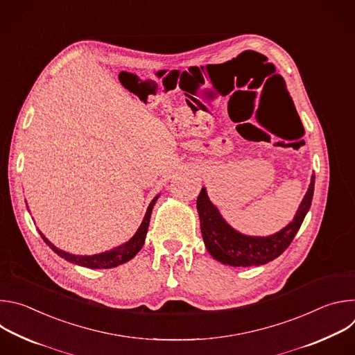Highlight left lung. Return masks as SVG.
Masks as SVG:
<instances>
[{
	"label": "left lung",
	"instance_id": "obj_1",
	"mask_svg": "<svg viewBox=\"0 0 355 355\" xmlns=\"http://www.w3.org/2000/svg\"><path fill=\"white\" fill-rule=\"evenodd\" d=\"M313 191L315 174L292 222L270 236H248L237 232L223 219L219 209L211 202L207 188L202 187L196 199V209L202 237L209 254L219 263L232 267L263 266L279 257L293 240L311 209Z\"/></svg>",
	"mask_w": 355,
	"mask_h": 355
}]
</instances>
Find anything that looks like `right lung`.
Here are the masks:
<instances>
[{"instance_id": "obj_1", "label": "right lung", "mask_w": 355, "mask_h": 355, "mask_svg": "<svg viewBox=\"0 0 355 355\" xmlns=\"http://www.w3.org/2000/svg\"><path fill=\"white\" fill-rule=\"evenodd\" d=\"M160 195L155 196L153 200L150 202V205L147 207V211H146V215L143 218V222L140 223L137 232L123 244L118 245V247H114L108 251H104V252H99V254H94V256H76V254H70V252L67 251H63L60 248H58L55 244L50 243L42 232L40 236L43 239V241L52 248L58 256H60L62 259H64L66 261L69 263H73V264H77V266H81V267H87V268H114V267H118L121 264H125L128 263L129 260H132L137 252L140 251V248L143 247L144 244V239H146V234H147V229H148V223H150V216H151V211H153V207L156 204V200L159 199Z\"/></svg>"}]
</instances>
